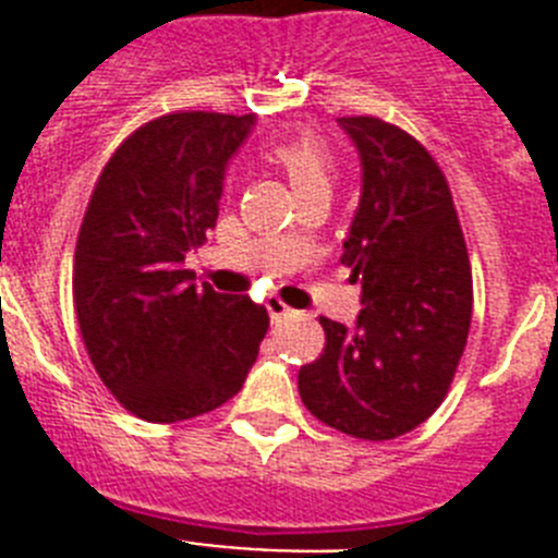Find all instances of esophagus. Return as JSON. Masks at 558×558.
Segmentation results:
<instances>
[{"mask_svg": "<svg viewBox=\"0 0 558 558\" xmlns=\"http://www.w3.org/2000/svg\"><path fill=\"white\" fill-rule=\"evenodd\" d=\"M265 307H268V313H270V322H274V324L284 322V318H288V315H293V310H290L288 304L282 302V299H276V295H270L268 302H265Z\"/></svg>", "mask_w": 558, "mask_h": 558, "instance_id": "obj_1", "label": "esophagus"}]
</instances>
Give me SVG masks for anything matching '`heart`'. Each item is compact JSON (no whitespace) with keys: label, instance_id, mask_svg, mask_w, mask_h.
<instances>
[{"label":"heart","instance_id":"b5f03b06","mask_svg":"<svg viewBox=\"0 0 558 558\" xmlns=\"http://www.w3.org/2000/svg\"><path fill=\"white\" fill-rule=\"evenodd\" d=\"M268 159L282 167L295 195L307 190H329L332 184L335 161L327 142L315 133H295L288 140H279L268 147Z\"/></svg>","mask_w":558,"mask_h":558}]
</instances>
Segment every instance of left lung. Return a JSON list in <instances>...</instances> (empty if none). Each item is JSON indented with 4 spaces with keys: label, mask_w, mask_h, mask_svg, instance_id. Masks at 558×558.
Masks as SVG:
<instances>
[{
    "label": "left lung",
    "mask_w": 558,
    "mask_h": 558,
    "mask_svg": "<svg viewBox=\"0 0 558 558\" xmlns=\"http://www.w3.org/2000/svg\"><path fill=\"white\" fill-rule=\"evenodd\" d=\"M363 192L340 263L363 284L354 329L322 318L324 352L299 393L363 441L405 436L445 402L472 318V268L450 184L427 147L379 117H340Z\"/></svg>",
    "instance_id": "1"
}]
</instances>
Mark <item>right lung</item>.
<instances>
[{
    "label": "right lung",
    "mask_w": 558,
    "mask_h": 558,
    "mask_svg": "<svg viewBox=\"0 0 558 558\" xmlns=\"http://www.w3.org/2000/svg\"><path fill=\"white\" fill-rule=\"evenodd\" d=\"M254 113L175 111L128 136L83 215L72 299L113 399L145 422H184L229 402L254 366L268 310L195 288L190 248L218 223L226 165Z\"/></svg>",
    "instance_id": "1"
}]
</instances>
